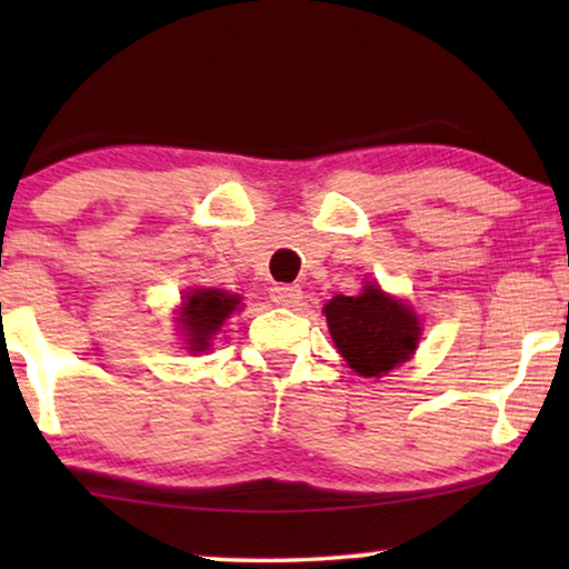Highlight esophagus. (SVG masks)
<instances>
[{"label": "esophagus", "mask_w": 569, "mask_h": 569, "mask_svg": "<svg viewBox=\"0 0 569 569\" xmlns=\"http://www.w3.org/2000/svg\"><path fill=\"white\" fill-rule=\"evenodd\" d=\"M269 298H271V302H274V306L295 308V306H300L302 290L298 284H277V287H271V290H269Z\"/></svg>", "instance_id": "esophagus-1"}]
</instances>
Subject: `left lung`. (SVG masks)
<instances>
[{
    "mask_svg": "<svg viewBox=\"0 0 569 569\" xmlns=\"http://www.w3.org/2000/svg\"><path fill=\"white\" fill-rule=\"evenodd\" d=\"M323 313L341 357L365 378H380L407 362L422 333L409 306L388 298L376 284H368L355 298L337 295Z\"/></svg>",
    "mask_w": 569,
    "mask_h": 569,
    "instance_id": "8db88e82",
    "label": "left lung"
}]
</instances>
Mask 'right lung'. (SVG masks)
<instances>
[{"instance_id": "add662e5", "label": "right lung", "mask_w": 569, "mask_h": 569, "mask_svg": "<svg viewBox=\"0 0 569 569\" xmlns=\"http://www.w3.org/2000/svg\"><path fill=\"white\" fill-rule=\"evenodd\" d=\"M238 306V295L212 290V287H209V290H193L186 295L181 318H178V321H181L186 337H189L186 341H189L191 352L207 349L214 333L220 331L224 318H228Z\"/></svg>"}]
</instances>
